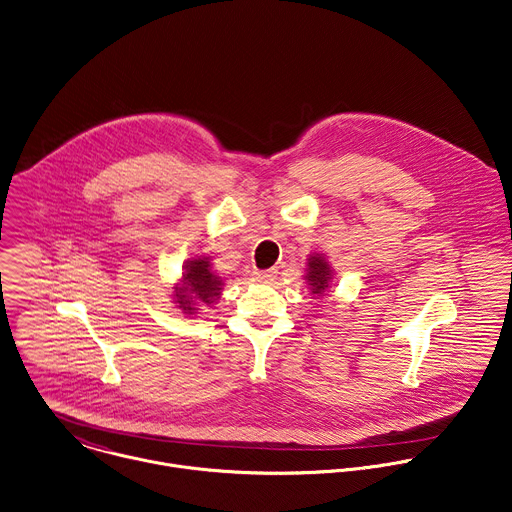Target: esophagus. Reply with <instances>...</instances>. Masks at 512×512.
Wrapping results in <instances>:
<instances>
[{
    "instance_id": "esophagus-1",
    "label": "esophagus",
    "mask_w": 512,
    "mask_h": 512,
    "mask_svg": "<svg viewBox=\"0 0 512 512\" xmlns=\"http://www.w3.org/2000/svg\"><path fill=\"white\" fill-rule=\"evenodd\" d=\"M277 277L275 269H267V271H255V279L261 283H271Z\"/></svg>"
}]
</instances>
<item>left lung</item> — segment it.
I'll return each instance as SVG.
<instances>
[{
    "instance_id": "1",
    "label": "left lung",
    "mask_w": 512,
    "mask_h": 512,
    "mask_svg": "<svg viewBox=\"0 0 512 512\" xmlns=\"http://www.w3.org/2000/svg\"><path fill=\"white\" fill-rule=\"evenodd\" d=\"M307 281H309V285H311V293H313V295H321V293H325V289L329 287V281H331V267H329V263H327L321 255L309 257V263H307Z\"/></svg>"
}]
</instances>
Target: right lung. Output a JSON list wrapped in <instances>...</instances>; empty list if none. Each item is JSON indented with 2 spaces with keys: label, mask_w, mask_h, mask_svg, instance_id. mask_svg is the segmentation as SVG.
<instances>
[{
  "label": "right lung",
  "mask_w": 512,
  "mask_h": 512,
  "mask_svg": "<svg viewBox=\"0 0 512 512\" xmlns=\"http://www.w3.org/2000/svg\"><path fill=\"white\" fill-rule=\"evenodd\" d=\"M221 279L213 275L209 257H199L187 263L183 273V285L175 287V303H179V309L183 313H193V301L211 305L221 295Z\"/></svg>",
  "instance_id": "obj_1"
}]
</instances>
